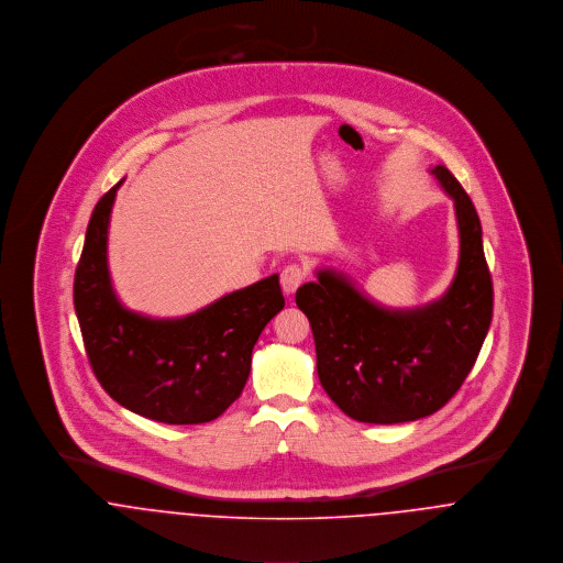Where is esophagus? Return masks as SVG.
<instances>
[{
    "mask_svg": "<svg viewBox=\"0 0 563 563\" xmlns=\"http://www.w3.org/2000/svg\"><path fill=\"white\" fill-rule=\"evenodd\" d=\"M305 278H307V272H305V267H300V265H287L283 272H280V285H283V291L287 294V296H291V294H296V289L305 283Z\"/></svg>",
    "mask_w": 563,
    "mask_h": 563,
    "instance_id": "34e87169",
    "label": "esophagus"
}]
</instances>
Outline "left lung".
I'll return each instance as SVG.
<instances>
[{"label": "left lung", "mask_w": 563, "mask_h": 563, "mask_svg": "<svg viewBox=\"0 0 563 563\" xmlns=\"http://www.w3.org/2000/svg\"><path fill=\"white\" fill-rule=\"evenodd\" d=\"M451 198L460 258L442 298L386 309L345 276L317 269L296 291L311 321L317 375L328 397L361 423H406L434 415L471 374L493 321V278L473 200L444 168L430 170Z\"/></svg>", "instance_id": "8db88e82"}]
</instances>
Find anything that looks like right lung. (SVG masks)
Returning a JSON list of instances; mask_svg holds the SVG:
<instances>
[{"mask_svg":"<svg viewBox=\"0 0 563 563\" xmlns=\"http://www.w3.org/2000/svg\"><path fill=\"white\" fill-rule=\"evenodd\" d=\"M119 181L97 202L75 269L73 302L90 367L123 408L168 426L218 419L244 390L252 347L283 311L278 274L179 319L129 311L108 269V227Z\"/></svg>","mask_w":563,"mask_h":563,"instance_id":"1","label":"right lung"}]
</instances>
